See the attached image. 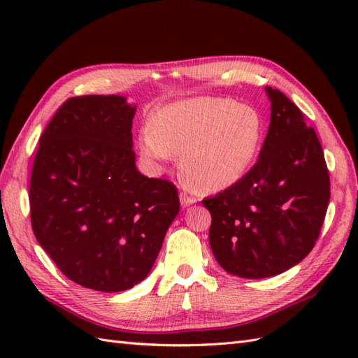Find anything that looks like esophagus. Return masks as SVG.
Returning <instances> with one entry per match:
<instances>
[{
  "label": "esophagus",
  "instance_id": "34e87169",
  "mask_svg": "<svg viewBox=\"0 0 358 358\" xmlns=\"http://www.w3.org/2000/svg\"><path fill=\"white\" fill-rule=\"evenodd\" d=\"M195 201H196L195 196L189 195L187 192H181V194H180V203H181V206H183V208L191 206V204H194Z\"/></svg>",
  "mask_w": 358,
  "mask_h": 358
}]
</instances>
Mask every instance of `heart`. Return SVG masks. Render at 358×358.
<instances>
[{
	"instance_id": "b5f03b06",
	"label": "heart",
	"mask_w": 358,
	"mask_h": 358,
	"mask_svg": "<svg viewBox=\"0 0 358 358\" xmlns=\"http://www.w3.org/2000/svg\"><path fill=\"white\" fill-rule=\"evenodd\" d=\"M260 140L262 118L250 106L195 96L157 110L138 146L154 164L183 154L180 169L189 183L200 192H220L248 172Z\"/></svg>"
}]
</instances>
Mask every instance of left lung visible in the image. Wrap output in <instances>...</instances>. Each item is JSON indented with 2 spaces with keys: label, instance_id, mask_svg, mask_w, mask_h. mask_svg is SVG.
<instances>
[{
  "label": "left lung",
  "instance_id": "1",
  "mask_svg": "<svg viewBox=\"0 0 358 358\" xmlns=\"http://www.w3.org/2000/svg\"><path fill=\"white\" fill-rule=\"evenodd\" d=\"M264 90L271 124L257 163L237 183L203 200L212 217V254L241 278L273 277L300 263L320 235L331 196L315 131L283 92Z\"/></svg>",
  "mask_w": 358,
  "mask_h": 358
}]
</instances>
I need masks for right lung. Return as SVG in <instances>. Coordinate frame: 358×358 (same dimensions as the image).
I'll return each instance as SVG.
<instances>
[{"label": "right lung", "instance_id": "add662e5", "mask_svg": "<svg viewBox=\"0 0 358 358\" xmlns=\"http://www.w3.org/2000/svg\"><path fill=\"white\" fill-rule=\"evenodd\" d=\"M135 110L120 95L71 98L35 155V237L67 278L94 291H126L146 278L180 210L171 181L136 169Z\"/></svg>", "mask_w": 358, "mask_h": 358}]
</instances>
